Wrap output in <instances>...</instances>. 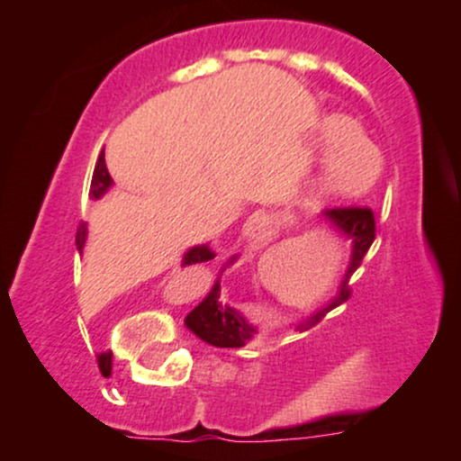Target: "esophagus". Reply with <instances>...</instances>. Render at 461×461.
I'll use <instances>...</instances> for the list:
<instances>
[{
    "instance_id": "esophagus-1",
    "label": "esophagus",
    "mask_w": 461,
    "mask_h": 461,
    "mask_svg": "<svg viewBox=\"0 0 461 461\" xmlns=\"http://www.w3.org/2000/svg\"><path fill=\"white\" fill-rule=\"evenodd\" d=\"M264 231H267V221H264V216H253V219H249L245 223L242 234H245L249 240H258V238L264 236Z\"/></svg>"
}]
</instances>
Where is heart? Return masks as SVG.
<instances>
[{
  "mask_svg": "<svg viewBox=\"0 0 461 461\" xmlns=\"http://www.w3.org/2000/svg\"><path fill=\"white\" fill-rule=\"evenodd\" d=\"M321 147L327 158L319 179L321 194L356 199L366 194L382 176V156L364 140L362 130L348 116H330L322 123Z\"/></svg>",
  "mask_w": 461,
  "mask_h": 461,
  "instance_id": "1",
  "label": "heart"
}]
</instances>
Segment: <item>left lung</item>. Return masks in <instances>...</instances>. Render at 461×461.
I'll return each instance as SVG.
<instances>
[{
	"instance_id": "8db88e82",
	"label": "left lung",
	"mask_w": 461,
	"mask_h": 461,
	"mask_svg": "<svg viewBox=\"0 0 461 461\" xmlns=\"http://www.w3.org/2000/svg\"><path fill=\"white\" fill-rule=\"evenodd\" d=\"M322 221H327L333 230L340 231L342 236L351 240V258H348V267L342 277L340 285H338V293L330 303L322 305L321 310L312 312L310 316L294 322V330L303 331L308 327L316 325L327 312L338 308L340 303L351 297V290H348V277L356 273V268L362 264L364 256L373 245L375 240V216L373 210L368 208H333L322 212ZM236 262V256L231 258L225 267ZM223 267V271H225ZM221 271V273H223ZM186 327L194 336L201 338L203 342L212 347H223V348H234V347H245L249 340H253V336L258 333V327L251 325L240 312L230 308V305L221 303V277H216L212 290L208 293L201 303L186 316Z\"/></svg>"
}]
</instances>
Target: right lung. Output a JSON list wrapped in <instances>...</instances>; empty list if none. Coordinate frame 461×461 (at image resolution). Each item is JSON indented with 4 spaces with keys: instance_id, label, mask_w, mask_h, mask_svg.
<instances>
[{
    "instance_id": "add662e5",
    "label": "right lung",
    "mask_w": 461,
    "mask_h": 461,
    "mask_svg": "<svg viewBox=\"0 0 461 461\" xmlns=\"http://www.w3.org/2000/svg\"><path fill=\"white\" fill-rule=\"evenodd\" d=\"M113 177H110L108 168H105V158H104V151L99 153L97 158V164H95V171H93V182H91V193H88V197L91 199H102L105 193H108L110 188H113ZM86 223H82L77 227V234H76V247L77 251L82 253L84 251V245H86ZM216 253L210 249V245H197V247H190L186 253H184L182 258V267H190V264H199V262H208L212 260ZM99 359H110V353H102Z\"/></svg>"
}]
</instances>
